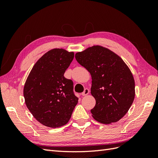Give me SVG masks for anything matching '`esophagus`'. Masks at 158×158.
<instances>
[{
    "instance_id": "obj_1",
    "label": "esophagus",
    "mask_w": 158,
    "mask_h": 158,
    "mask_svg": "<svg viewBox=\"0 0 158 158\" xmlns=\"http://www.w3.org/2000/svg\"><path fill=\"white\" fill-rule=\"evenodd\" d=\"M89 93V89H88V88H85V89H84V92L82 93V95H83V96H85V95H88Z\"/></svg>"
}]
</instances>
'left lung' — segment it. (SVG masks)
<instances>
[{
  "mask_svg": "<svg viewBox=\"0 0 158 158\" xmlns=\"http://www.w3.org/2000/svg\"><path fill=\"white\" fill-rule=\"evenodd\" d=\"M75 58L92 76L91 94L96 102L91 109L94 118L103 124L118 121L135 96V80L128 66L114 52L99 45L76 52Z\"/></svg>",
  "mask_w": 158,
  "mask_h": 158,
  "instance_id": "obj_1",
  "label": "left lung"
}]
</instances>
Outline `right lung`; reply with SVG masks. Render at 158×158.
<instances>
[{
  "label": "right lung",
  "instance_id": "right-lung-1",
  "mask_svg": "<svg viewBox=\"0 0 158 158\" xmlns=\"http://www.w3.org/2000/svg\"><path fill=\"white\" fill-rule=\"evenodd\" d=\"M74 56L73 52L53 49L38 60L23 87L27 109L37 121L51 128L66 125L78 98L73 92V82L64 74Z\"/></svg>",
  "mask_w": 158,
  "mask_h": 158
}]
</instances>
